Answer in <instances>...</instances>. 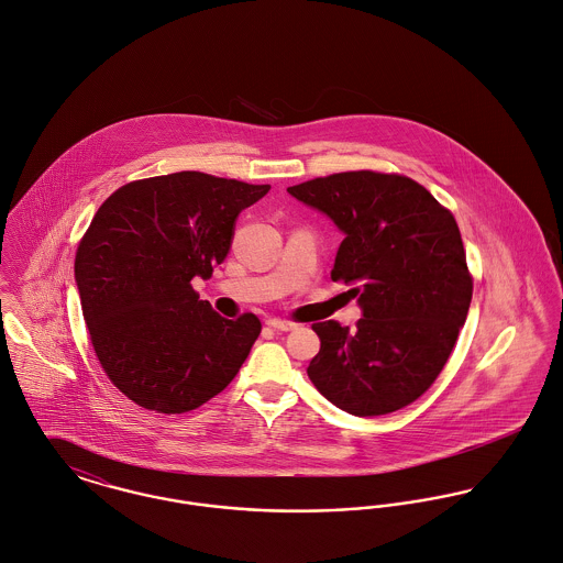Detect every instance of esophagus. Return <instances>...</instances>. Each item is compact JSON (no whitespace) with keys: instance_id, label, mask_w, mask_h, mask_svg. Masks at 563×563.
Returning <instances> with one entry per match:
<instances>
[{"instance_id":"1","label":"esophagus","mask_w":563,"mask_h":563,"mask_svg":"<svg viewBox=\"0 0 563 563\" xmlns=\"http://www.w3.org/2000/svg\"><path fill=\"white\" fill-rule=\"evenodd\" d=\"M265 323H267L269 328H274V330H280V332H289V330H294V328H296V323H294V321L278 319V317H269Z\"/></svg>"}]
</instances>
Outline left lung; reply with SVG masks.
I'll return each instance as SVG.
<instances>
[{
	"label": "left lung",
	"mask_w": 563,
	"mask_h": 563,
	"mask_svg": "<svg viewBox=\"0 0 563 563\" xmlns=\"http://www.w3.org/2000/svg\"><path fill=\"white\" fill-rule=\"evenodd\" d=\"M287 191L345 233L330 276L352 285L363 309L354 330L312 323L321 339L307 369L314 388L356 417L406 408L437 382L473 298L453 213L395 173H336Z\"/></svg>",
	"instance_id": "left-lung-1"
}]
</instances>
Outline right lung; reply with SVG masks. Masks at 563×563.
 <instances>
[{"label": "right lung", "instance_id": "right-lung-1", "mask_svg": "<svg viewBox=\"0 0 563 563\" xmlns=\"http://www.w3.org/2000/svg\"><path fill=\"white\" fill-rule=\"evenodd\" d=\"M267 191L184 170L131 181L95 213L75 252V280L95 354L133 404L189 412L242 369L258 317L218 314L191 278L211 276L235 218Z\"/></svg>", "mask_w": 563, "mask_h": 563}]
</instances>
